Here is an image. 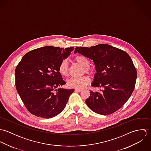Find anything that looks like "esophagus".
<instances>
[{
	"label": "esophagus",
	"mask_w": 151,
	"mask_h": 151,
	"mask_svg": "<svg viewBox=\"0 0 151 151\" xmlns=\"http://www.w3.org/2000/svg\"><path fill=\"white\" fill-rule=\"evenodd\" d=\"M82 91L81 89H75V91L76 92H81Z\"/></svg>",
	"instance_id": "34e87169"
}]
</instances>
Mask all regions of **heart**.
<instances>
[{
	"mask_svg": "<svg viewBox=\"0 0 151 151\" xmlns=\"http://www.w3.org/2000/svg\"><path fill=\"white\" fill-rule=\"evenodd\" d=\"M74 61L78 64L81 65L84 67L85 71L86 73L92 74L93 73L92 69L89 67V61L88 59L83 55H78L74 57ZM59 73L64 77H66L68 75V64L67 60H63L59 66ZM90 83V78L86 76H83L78 78H71L68 80L67 84L68 86L71 88H74L76 89H82Z\"/></svg>",
	"mask_w": 151,
	"mask_h": 151,
	"instance_id": "b5f03b06",
	"label": "heart"
}]
</instances>
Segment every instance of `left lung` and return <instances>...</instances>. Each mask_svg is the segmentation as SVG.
<instances>
[{"mask_svg": "<svg viewBox=\"0 0 151 151\" xmlns=\"http://www.w3.org/2000/svg\"><path fill=\"white\" fill-rule=\"evenodd\" d=\"M77 52L94 63L96 73L92 86L104 88L100 92L91 91L86 105L102 115L118 110L129 100L137 79V70L129 54L108 44L77 47L74 53Z\"/></svg>", "mask_w": 151, "mask_h": 151, "instance_id": "obj_1", "label": "left lung"}]
</instances>
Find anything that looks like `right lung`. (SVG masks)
I'll list each match as a JSON object with an SVG mask.
<instances>
[{
	"instance_id": "obj_1",
	"label": "right lung",
	"mask_w": 151,
	"mask_h": 151,
	"mask_svg": "<svg viewBox=\"0 0 151 151\" xmlns=\"http://www.w3.org/2000/svg\"><path fill=\"white\" fill-rule=\"evenodd\" d=\"M73 49L74 47L63 49L51 46L38 48L27 53L17 65L16 89L31 114L49 119L65 109L74 89H56L66 84L59 66Z\"/></svg>"
}]
</instances>
